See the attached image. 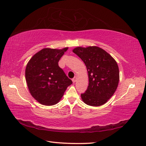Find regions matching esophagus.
I'll return each mask as SVG.
<instances>
[{"label":"esophagus","instance_id":"esophagus-1","mask_svg":"<svg viewBox=\"0 0 146 146\" xmlns=\"http://www.w3.org/2000/svg\"><path fill=\"white\" fill-rule=\"evenodd\" d=\"M77 77H74V78H73V79H72V81H73V83H74V84H75V82H76V81H77Z\"/></svg>","mask_w":146,"mask_h":146}]
</instances>
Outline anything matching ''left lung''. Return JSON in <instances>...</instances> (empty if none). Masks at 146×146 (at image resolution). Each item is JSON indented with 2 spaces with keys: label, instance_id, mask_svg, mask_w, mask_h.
Listing matches in <instances>:
<instances>
[{
  "label": "left lung",
  "instance_id": "obj_1",
  "mask_svg": "<svg viewBox=\"0 0 146 146\" xmlns=\"http://www.w3.org/2000/svg\"><path fill=\"white\" fill-rule=\"evenodd\" d=\"M85 64L88 86L80 95L84 103L91 106L104 105L114 94L119 81V69L113 58L96 46H78L73 50Z\"/></svg>",
  "mask_w": 146,
  "mask_h": 146
}]
</instances>
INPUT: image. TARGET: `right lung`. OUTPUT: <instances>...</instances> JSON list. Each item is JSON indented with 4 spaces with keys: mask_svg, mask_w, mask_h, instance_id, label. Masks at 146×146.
I'll return each instance as SVG.
<instances>
[{
    "mask_svg": "<svg viewBox=\"0 0 146 146\" xmlns=\"http://www.w3.org/2000/svg\"><path fill=\"white\" fill-rule=\"evenodd\" d=\"M68 47L62 49L45 48L28 62L25 80L29 92L40 104L53 106L60 101L67 87L73 83L58 66Z\"/></svg>",
    "mask_w": 146,
    "mask_h": 146,
    "instance_id": "obj_1",
    "label": "right lung"
}]
</instances>
